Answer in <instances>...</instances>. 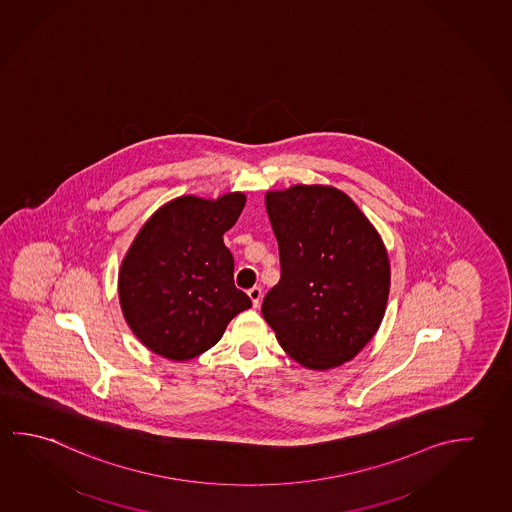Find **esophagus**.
I'll return each instance as SVG.
<instances>
[{"instance_id": "esophagus-1", "label": "esophagus", "mask_w": 512, "mask_h": 512, "mask_svg": "<svg viewBox=\"0 0 512 512\" xmlns=\"http://www.w3.org/2000/svg\"><path fill=\"white\" fill-rule=\"evenodd\" d=\"M248 296H250V300H252L253 307H259L260 298H262V289L260 287H252L250 291H248Z\"/></svg>"}]
</instances>
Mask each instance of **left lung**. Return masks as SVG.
Returning <instances> with one entry per match:
<instances>
[{"label":"left lung","mask_w":512,"mask_h":512,"mask_svg":"<svg viewBox=\"0 0 512 512\" xmlns=\"http://www.w3.org/2000/svg\"><path fill=\"white\" fill-rule=\"evenodd\" d=\"M280 280L262 316L282 349L313 370L340 367L385 316L390 262L376 228L341 190L295 185L266 194Z\"/></svg>","instance_id":"1"}]
</instances>
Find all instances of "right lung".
I'll use <instances>...</instances> for the list:
<instances>
[{"mask_svg":"<svg viewBox=\"0 0 512 512\" xmlns=\"http://www.w3.org/2000/svg\"><path fill=\"white\" fill-rule=\"evenodd\" d=\"M246 196H181L158 208L138 232L118 271L127 325L149 350L187 361L221 340L252 300L234 284V257L223 235Z\"/></svg>","mask_w":512,"mask_h":512,"instance_id":"right-lung-1","label":"right lung"}]
</instances>
